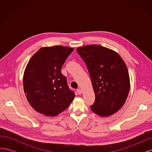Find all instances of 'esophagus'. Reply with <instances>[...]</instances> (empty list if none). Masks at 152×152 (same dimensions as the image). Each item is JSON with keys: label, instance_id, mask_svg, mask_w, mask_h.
Segmentation results:
<instances>
[{"label": "esophagus", "instance_id": "1", "mask_svg": "<svg viewBox=\"0 0 152 152\" xmlns=\"http://www.w3.org/2000/svg\"><path fill=\"white\" fill-rule=\"evenodd\" d=\"M77 93H78V94H82V90L80 89H77Z\"/></svg>", "mask_w": 152, "mask_h": 152}]
</instances>
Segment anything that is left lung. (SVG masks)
<instances>
[{"instance_id": "obj_1", "label": "left lung", "mask_w": 152, "mask_h": 152, "mask_svg": "<svg viewBox=\"0 0 152 152\" xmlns=\"http://www.w3.org/2000/svg\"><path fill=\"white\" fill-rule=\"evenodd\" d=\"M77 51L89 71L95 94L92 111L102 117L117 112L130 89L127 68L118 54L99 45L79 48Z\"/></svg>"}]
</instances>
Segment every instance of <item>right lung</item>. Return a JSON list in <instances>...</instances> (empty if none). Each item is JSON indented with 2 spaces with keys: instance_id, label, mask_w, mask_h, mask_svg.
Instances as JSON below:
<instances>
[{
  "instance_id": "obj_1",
  "label": "right lung",
  "mask_w": 152,
  "mask_h": 152,
  "mask_svg": "<svg viewBox=\"0 0 152 152\" xmlns=\"http://www.w3.org/2000/svg\"><path fill=\"white\" fill-rule=\"evenodd\" d=\"M73 48L56 45L40 48L27 64L24 92L33 108L48 117L66 110L75 98L61 69Z\"/></svg>"
}]
</instances>
